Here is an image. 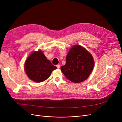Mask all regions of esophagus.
Here are the masks:
<instances>
[{"label": "esophagus", "instance_id": "34e87169", "mask_svg": "<svg viewBox=\"0 0 122 122\" xmlns=\"http://www.w3.org/2000/svg\"><path fill=\"white\" fill-rule=\"evenodd\" d=\"M56 67H57V69H60L61 66H60V65H56Z\"/></svg>", "mask_w": 122, "mask_h": 122}]
</instances>
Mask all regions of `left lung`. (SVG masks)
Listing matches in <instances>:
<instances>
[{
  "label": "left lung",
  "mask_w": 122,
  "mask_h": 122,
  "mask_svg": "<svg viewBox=\"0 0 122 122\" xmlns=\"http://www.w3.org/2000/svg\"><path fill=\"white\" fill-rule=\"evenodd\" d=\"M94 66V59L88 51L80 45L70 50L66 64L61 67L67 78L74 83L82 82L90 76Z\"/></svg>",
  "instance_id": "obj_1"
}]
</instances>
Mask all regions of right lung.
<instances>
[{
	"label": "right lung",
	"instance_id": "1",
	"mask_svg": "<svg viewBox=\"0 0 122 122\" xmlns=\"http://www.w3.org/2000/svg\"><path fill=\"white\" fill-rule=\"evenodd\" d=\"M24 67L28 77L36 82H43L48 78L53 70L57 68L41 50L30 54L26 61Z\"/></svg>",
	"mask_w": 122,
	"mask_h": 122
}]
</instances>
